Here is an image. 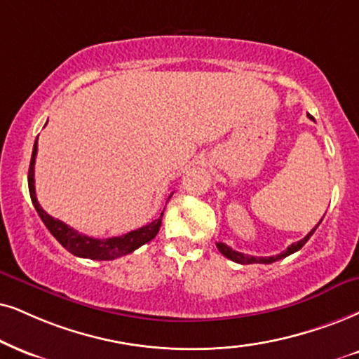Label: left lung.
I'll list each match as a JSON object with an SVG mask.
<instances>
[{
	"mask_svg": "<svg viewBox=\"0 0 359 359\" xmlns=\"http://www.w3.org/2000/svg\"><path fill=\"white\" fill-rule=\"evenodd\" d=\"M308 117H310V119H313L311 116H308ZM321 220H323V219H321ZM321 220L318 222V225L321 224ZM318 225H316L315 229H313L311 232L308 233L305 238H302L300 242L292 243V245H290V247L287 248V250L278 253V255H275V257H253V255H247V253H240V252H237V250H232V248H230L229 245H225V243H222V242H217V248H219V252L222 253V255L229 258V260L237 262V263H242V265H248V263H273V262H278V260H281V258L292 255V253L300 250L303 245H305V243L308 242V240H310L311 235L315 233V230L318 229Z\"/></svg>",
	"mask_w": 359,
	"mask_h": 359,
	"instance_id": "obj_1",
	"label": "left lung"
}]
</instances>
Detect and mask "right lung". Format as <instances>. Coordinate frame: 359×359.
I'll return each instance as SVG.
<instances>
[{
	"mask_svg": "<svg viewBox=\"0 0 359 359\" xmlns=\"http://www.w3.org/2000/svg\"><path fill=\"white\" fill-rule=\"evenodd\" d=\"M36 154H38V139H36L34 147H33V156H31L29 162V172H28V185H29V195L31 202L41 217V220L44 222L46 229L51 232L54 238L57 240L62 247L66 248L67 252H71L72 255L83 257V258H90V260H114V258H119L122 255H127V253L137 250L140 245L151 242V240L156 237L158 229H161L162 224V215H164V210H162L161 215L157 217L156 220H152L151 224L140 226L137 230H133V232L121 235V237H111V238H94L88 237V235L79 233L78 230H74L72 226L66 225L65 222L54 219V217L48 215L46 212L43 210V207L39 205L38 198H36V190H34V162H36ZM172 194L169 195V198ZM167 198V202H169Z\"/></svg>",
	"mask_w": 359,
	"mask_h": 359,
	"instance_id": "add662e5",
	"label": "right lung"
}]
</instances>
